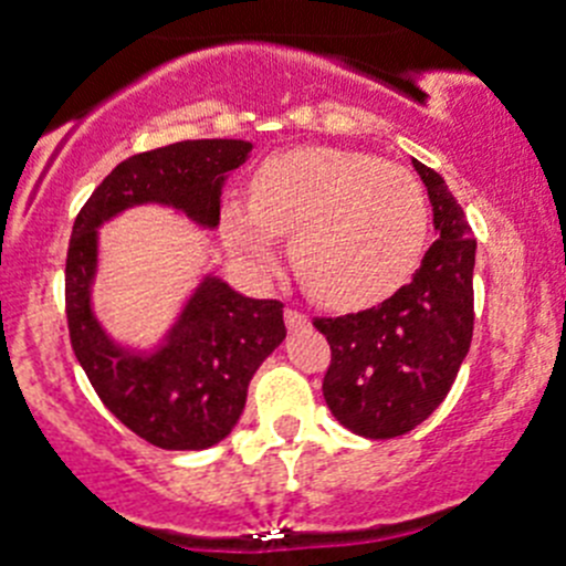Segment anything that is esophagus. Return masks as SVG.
Here are the masks:
<instances>
[{"label": "esophagus", "instance_id": "34e87169", "mask_svg": "<svg viewBox=\"0 0 566 566\" xmlns=\"http://www.w3.org/2000/svg\"><path fill=\"white\" fill-rule=\"evenodd\" d=\"M284 321H287V329H304V326L310 324V318L304 313H301V310H295V307H287L284 310Z\"/></svg>", "mask_w": 566, "mask_h": 566}]
</instances>
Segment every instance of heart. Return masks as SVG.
<instances>
[{
	"instance_id": "heart-1",
	"label": "heart",
	"mask_w": 566,
	"mask_h": 566,
	"mask_svg": "<svg viewBox=\"0 0 566 566\" xmlns=\"http://www.w3.org/2000/svg\"><path fill=\"white\" fill-rule=\"evenodd\" d=\"M430 203L416 172L343 147L279 153L256 170L251 203L226 209V234L248 265L276 262L293 234L295 273L332 307H363L394 293L419 262Z\"/></svg>"
}]
</instances>
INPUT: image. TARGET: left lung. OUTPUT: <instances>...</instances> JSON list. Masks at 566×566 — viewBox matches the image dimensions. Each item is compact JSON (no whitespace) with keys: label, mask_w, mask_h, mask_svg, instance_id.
Listing matches in <instances>:
<instances>
[{"label":"left lung","mask_w":566,"mask_h":566,"mask_svg":"<svg viewBox=\"0 0 566 566\" xmlns=\"http://www.w3.org/2000/svg\"><path fill=\"white\" fill-rule=\"evenodd\" d=\"M432 203L438 240L405 287L363 313L313 318L329 340L324 399L363 438H396L447 399L474 329V242L455 195L413 161Z\"/></svg>","instance_id":"obj_1"}]
</instances>
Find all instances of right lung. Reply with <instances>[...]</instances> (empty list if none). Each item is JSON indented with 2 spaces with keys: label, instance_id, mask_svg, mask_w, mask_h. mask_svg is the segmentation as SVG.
Segmentation results:
<instances>
[{
  "label": "right lung",
  "instance_id": "obj_1",
  "mask_svg": "<svg viewBox=\"0 0 566 566\" xmlns=\"http://www.w3.org/2000/svg\"><path fill=\"white\" fill-rule=\"evenodd\" d=\"M251 153L242 139H189L116 164L77 211L66 251L69 340L105 408L158 450H206L245 408L248 382L284 340L282 301L245 298L206 276L170 337L139 357L108 340L92 315L97 226L128 206L164 203L200 226L220 220V189Z\"/></svg>",
  "mask_w": 566,
  "mask_h": 566
}]
</instances>
